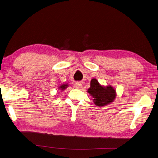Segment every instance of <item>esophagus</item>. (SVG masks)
Returning <instances> with one entry per match:
<instances>
[{
  "mask_svg": "<svg viewBox=\"0 0 158 158\" xmlns=\"http://www.w3.org/2000/svg\"><path fill=\"white\" fill-rule=\"evenodd\" d=\"M81 87H82V85H81L80 82H77V83L74 84V87L77 88V89H80Z\"/></svg>",
  "mask_w": 158,
  "mask_h": 158,
  "instance_id": "1",
  "label": "esophagus"
}]
</instances>
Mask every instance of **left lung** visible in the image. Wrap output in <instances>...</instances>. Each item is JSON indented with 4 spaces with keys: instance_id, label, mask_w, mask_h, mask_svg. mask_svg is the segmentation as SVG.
<instances>
[{
    "instance_id": "8db88e82",
    "label": "left lung",
    "mask_w": 158,
    "mask_h": 158,
    "mask_svg": "<svg viewBox=\"0 0 158 158\" xmlns=\"http://www.w3.org/2000/svg\"><path fill=\"white\" fill-rule=\"evenodd\" d=\"M87 92L94 98V103L99 107L110 103L114 100L116 96L115 90L111 86L103 87L94 78L91 81V87Z\"/></svg>"
}]
</instances>
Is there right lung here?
<instances>
[{"label": "right lung", "mask_w": 158, "mask_h": 158, "mask_svg": "<svg viewBox=\"0 0 158 158\" xmlns=\"http://www.w3.org/2000/svg\"><path fill=\"white\" fill-rule=\"evenodd\" d=\"M67 85H63L60 86L59 87H60V89H61L62 90H64V89H65L66 88V87H67Z\"/></svg>", "instance_id": "1"}]
</instances>
